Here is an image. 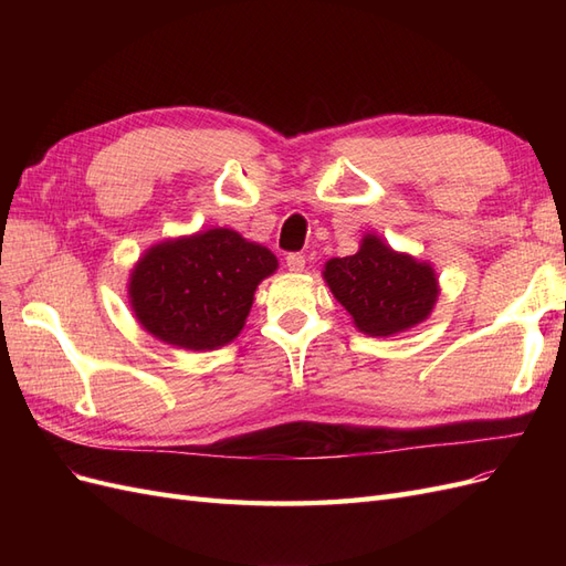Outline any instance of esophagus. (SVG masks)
<instances>
[{"instance_id": "34e87169", "label": "esophagus", "mask_w": 566, "mask_h": 566, "mask_svg": "<svg viewBox=\"0 0 566 566\" xmlns=\"http://www.w3.org/2000/svg\"><path fill=\"white\" fill-rule=\"evenodd\" d=\"M304 264H306V260H304V254H300V252H293V254H287V256H285V266H287V271L302 273V271H304Z\"/></svg>"}]
</instances>
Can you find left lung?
<instances>
[{
    "label": "left lung",
    "instance_id": "obj_1",
    "mask_svg": "<svg viewBox=\"0 0 566 566\" xmlns=\"http://www.w3.org/2000/svg\"><path fill=\"white\" fill-rule=\"evenodd\" d=\"M323 281L356 328L370 337L416 328L430 318L441 293L430 262L394 250L378 233H366L356 254L325 262Z\"/></svg>",
    "mask_w": 566,
    "mask_h": 566
}]
</instances>
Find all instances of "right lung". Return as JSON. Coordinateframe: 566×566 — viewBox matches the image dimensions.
Returning <instances> with one entry per match:
<instances>
[{
  "mask_svg": "<svg viewBox=\"0 0 566 566\" xmlns=\"http://www.w3.org/2000/svg\"><path fill=\"white\" fill-rule=\"evenodd\" d=\"M279 260L233 229L214 227L150 245L127 283L142 328L169 347L212 352L241 335L254 290Z\"/></svg>",
  "mask_w": 566,
  "mask_h": 566,
  "instance_id": "1",
  "label": "right lung"
}]
</instances>
